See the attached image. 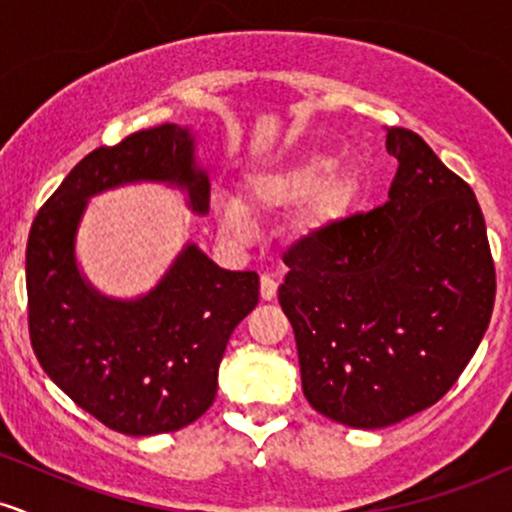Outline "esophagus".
<instances>
[{"label":"esophagus","mask_w":512,"mask_h":512,"mask_svg":"<svg viewBox=\"0 0 512 512\" xmlns=\"http://www.w3.org/2000/svg\"><path fill=\"white\" fill-rule=\"evenodd\" d=\"M276 276L274 274H262L260 276V298L262 301H272L276 296Z\"/></svg>","instance_id":"esophagus-1"}]
</instances>
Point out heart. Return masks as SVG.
Returning <instances> with one entry per match:
<instances>
[{"label":"heart","instance_id":"heart-1","mask_svg":"<svg viewBox=\"0 0 512 512\" xmlns=\"http://www.w3.org/2000/svg\"><path fill=\"white\" fill-rule=\"evenodd\" d=\"M334 166H337L334 158L313 154L289 168L276 170V173L255 175L248 182V204L252 209L272 211L296 207V204L313 197L305 209L303 228L305 231H320L342 211L346 197H349L346 182H327ZM214 214L219 226L231 236L243 238L250 233L252 219L238 199L219 197L214 204Z\"/></svg>","mask_w":512,"mask_h":512}]
</instances>
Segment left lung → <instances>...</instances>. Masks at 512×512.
I'll list each match as a JSON object with an SVG mask.
<instances>
[{"label": "left lung", "mask_w": 512, "mask_h": 512, "mask_svg": "<svg viewBox=\"0 0 512 512\" xmlns=\"http://www.w3.org/2000/svg\"><path fill=\"white\" fill-rule=\"evenodd\" d=\"M387 202L284 252L279 303L303 395L327 419L385 428L436 404L489 327L496 267L472 187L416 132L387 129Z\"/></svg>", "instance_id": "left-lung-1"}]
</instances>
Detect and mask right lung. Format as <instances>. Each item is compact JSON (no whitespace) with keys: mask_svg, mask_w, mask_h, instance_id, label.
<instances>
[{"mask_svg":"<svg viewBox=\"0 0 512 512\" xmlns=\"http://www.w3.org/2000/svg\"><path fill=\"white\" fill-rule=\"evenodd\" d=\"M137 180L178 185L192 211H209L187 127L158 125L91 151L28 233V332L40 366L81 409L117 433L156 436L214 404L223 351L260 301V276L221 269L190 243L146 296H101L76 267V228L88 197Z\"/></svg>","mask_w":512,"mask_h":512,"instance_id":"1","label":"right lung"}]
</instances>
